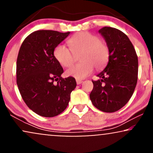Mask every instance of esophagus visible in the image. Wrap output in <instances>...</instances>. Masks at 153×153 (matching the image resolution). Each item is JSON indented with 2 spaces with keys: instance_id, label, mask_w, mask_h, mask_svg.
Segmentation results:
<instances>
[{
  "instance_id": "esophagus-1",
  "label": "esophagus",
  "mask_w": 153,
  "mask_h": 153,
  "mask_svg": "<svg viewBox=\"0 0 153 153\" xmlns=\"http://www.w3.org/2000/svg\"><path fill=\"white\" fill-rule=\"evenodd\" d=\"M76 82H77V84H78V85H80V84H81L82 82V80H78V79H77Z\"/></svg>"
}]
</instances>
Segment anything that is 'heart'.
Returning a JSON list of instances; mask_svg holds the SVG:
<instances>
[{
  "instance_id": "b5f03b06",
  "label": "heart",
  "mask_w": 153,
  "mask_h": 153,
  "mask_svg": "<svg viewBox=\"0 0 153 153\" xmlns=\"http://www.w3.org/2000/svg\"><path fill=\"white\" fill-rule=\"evenodd\" d=\"M70 48L64 45H58L54 50V57L62 67H69L73 62L74 54L81 52L80 64L68 68L65 73L68 76L83 79L94 70L101 69L109 57V50L106 44L91 33L83 31L74 35L68 40Z\"/></svg>"
}]
</instances>
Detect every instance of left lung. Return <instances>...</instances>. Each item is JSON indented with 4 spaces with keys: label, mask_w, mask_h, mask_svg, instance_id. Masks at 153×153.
I'll return each mask as SVG.
<instances>
[{
    "label": "left lung",
    "mask_w": 153,
    "mask_h": 153,
    "mask_svg": "<svg viewBox=\"0 0 153 153\" xmlns=\"http://www.w3.org/2000/svg\"><path fill=\"white\" fill-rule=\"evenodd\" d=\"M109 50L106 68L92 80L90 94L93 105L107 113L115 112L126 105L137 82L138 59L128 36L115 28L104 26L99 31Z\"/></svg>",
    "instance_id": "8db88e82"
}]
</instances>
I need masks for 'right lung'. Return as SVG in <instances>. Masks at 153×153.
<instances>
[{
  "mask_svg": "<svg viewBox=\"0 0 153 153\" xmlns=\"http://www.w3.org/2000/svg\"><path fill=\"white\" fill-rule=\"evenodd\" d=\"M70 33L36 31L24 39L19 50L16 62L19 92L27 106L42 117H53L62 113L76 87L74 78L61 77L63 69L53 53Z\"/></svg>",
  "mask_w": 153,
  "mask_h": 153,
  "instance_id": "1",
  "label": "right lung"
}]
</instances>
